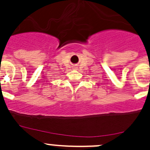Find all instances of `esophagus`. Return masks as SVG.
<instances>
[{
	"label": "esophagus",
	"instance_id": "1",
	"mask_svg": "<svg viewBox=\"0 0 150 150\" xmlns=\"http://www.w3.org/2000/svg\"><path fill=\"white\" fill-rule=\"evenodd\" d=\"M75 68V69H76V67H74Z\"/></svg>",
	"mask_w": 150,
	"mask_h": 150
}]
</instances>
